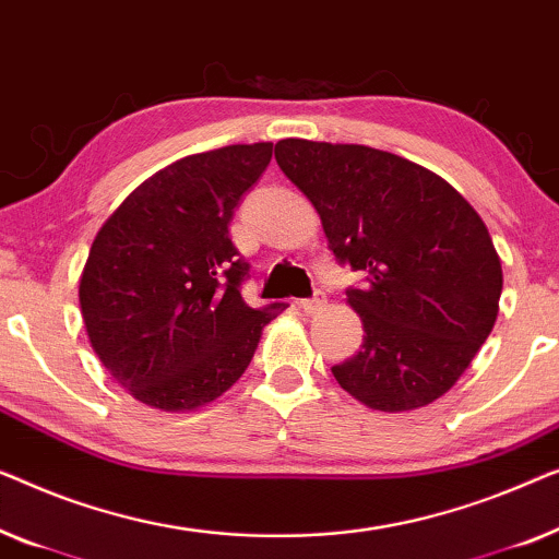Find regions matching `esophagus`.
Wrapping results in <instances>:
<instances>
[{"label": "esophagus", "mask_w": 559, "mask_h": 559, "mask_svg": "<svg viewBox=\"0 0 559 559\" xmlns=\"http://www.w3.org/2000/svg\"><path fill=\"white\" fill-rule=\"evenodd\" d=\"M324 304H326L324 290H317V294H313L311 298H304V301H298V309H301L304 313H313V311H319Z\"/></svg>", "instance_id": "1"}]
</instances>
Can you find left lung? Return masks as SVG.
<instances>
[{"label": "left lung", "instance_id": "obj_1", "mask_svg": "<svg viewBox=\"0 0 559 559\" xmlns=\"http://www.w3.org/2000/svg\"><path fill=\"white\" fill-rule=\"evenodd\" d=\"M276 162L336 261L367 281L347 288L365 340L332 367L336 382L382 413L445 395L499 313L501 261L478 212L430 169L372 146L283 139Z\"/></svg>", "mask_w": 559, "mask_h": 559}]
</instances>
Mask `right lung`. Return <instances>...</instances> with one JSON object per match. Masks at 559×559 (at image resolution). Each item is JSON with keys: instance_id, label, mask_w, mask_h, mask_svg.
Segmentation results:
<instances>
[{"instance_id": "right-lung-1", "label": "right lung", "mask_w": 559, "mask_h": 559, "mask_svg": "<svg viewBox=\"0 0 559 559\" xmlns=\"http://www.w3.org/2000/svg\"><path fill=\"white\" fill-rule=\"evenodd\" d=\"M271 156L269 141L185 156L141 182L93 240L78 288L85 332L114 380L148 407L182 413L217 400L286 309L242 301L250 265L227 230Z\"/></svg>"}]
</instances>
